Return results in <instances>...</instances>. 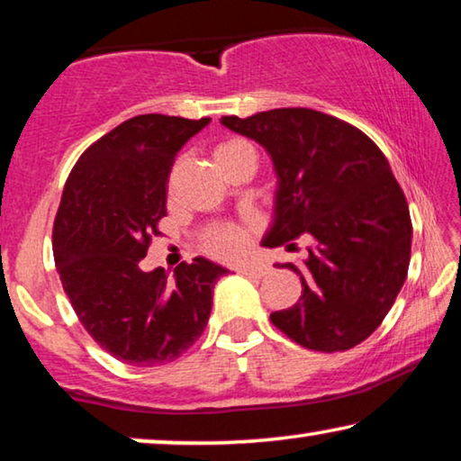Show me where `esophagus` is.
<instances>
[{
  "label": "esophagus",
  "instance_id": "obj_1",
  "mask_svg": "<svg viewBox=\"0 0 461 461\" xmlns=\"http://www.w3.org/2000/svg\"><path fill=\"white\" fill-rule=\"evenodd\" d=\"M237 272L239 275H245L251 278H264L270 272V268L264 264H243V266H237Z\"/></svg>",
  "mask_w": 461,
  "mask_h": 461
}]
</instances>
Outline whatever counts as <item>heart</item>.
<instances>
[{"mask_svg": "<svg viewBox=\"0 0 461 461\" xmlns=\"http://www.w3.org/2000/svg\"><path fill=\"white\" fill-rule=\"evenodd\" d=\"M239 148H245V143L241 141H226L220 145L216 149L214 156L220 158L224 153L235 151ZM251 226H243V224H235V222H224V224H216L203 235V249L210 253V256L220 258V259H235L239 256H243L249 247L251 241Z\"/></svg>", "mask_w": 461, "mask_h": 461, "instance_id": "b5f03b06", "label": "heart"}]
</instances>
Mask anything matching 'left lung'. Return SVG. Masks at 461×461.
Returning a JSON list of instances; mask_svg holds the SVG:
<instances>
[{"label":"left lung","instance_id":"1","mask_svg":"<svg viewBox=\"0 0 461 461\" xmlns=\"http://www.w3.org/2000/svg\"><path fill=\"white\" fill-rule=\"evenodd\" d=\"M226 129L258 141L278 176L276 218L264 245L312 241L302 297L270 320L313 351H347L366 341L395 303L408 276L411 220L384 153L368 135L310 108L249 118L222 116Z\"/></svg>","mask_w":461,"mask_h":461}]
</instances>
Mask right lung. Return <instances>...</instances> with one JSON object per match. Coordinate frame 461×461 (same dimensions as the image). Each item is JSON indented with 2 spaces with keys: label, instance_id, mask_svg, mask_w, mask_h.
I'll use <instances>...</instances> for the list:
<instances>
[{
  "label": "right lung",
  "instance_id": "right-lung-1",
  "mask_svg": "<svg viewBox=\"0 0 461 461\" xmlns=\"http://www.w3.org/2000/svg\"><path fill=\"white\" fill-rule=\"evenodd\" d=\"M210 118L141 114L118 124L78 158L53 220V258L85 330L129 366L168 364L202 337L212 293L226 268L205 258L175 280L148 272L178 149Z\"/></svg>",
  "mask_w": 461,
  "mask_h": 461
}]
</instances>
